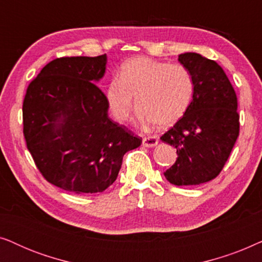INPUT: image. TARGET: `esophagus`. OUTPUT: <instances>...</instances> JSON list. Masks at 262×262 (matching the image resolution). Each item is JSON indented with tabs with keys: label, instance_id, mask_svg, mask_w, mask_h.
Masks as SVG:
<instances>
[{
	"label": "esophagus",
	"instance_id": "1",
	"mask_svg": "<svg viewBox=\"0 0 262 262\" xmlns=\"http://www.w3.org/2000/svg\"><path fill=\"white\" fill-rule=\"evenodd\" d=\"M157 143H159V137L156 135L143 138V145L146 146V148H152V146L157 145Z\"/></svg>",
	"mask_w": 262,
	"mask_h": 262
}]
</instances>
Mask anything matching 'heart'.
<instances>
[{
    "label": "heart",
    "mask_w": 262,
    "mask_h": 262,
    "mask_svg": "<svg viewBox=\"0 0 262 262\" xmlns=\"http://www.w3.org/2000/svg\"><path fill=\"white\" fill-rule=\"evenodd\" d=\"M194 84L182 64L137 57L124 63L119 78L107 87L113 117L124 123L131 117L134 100L143 123L168 127L181 119L191 105Z\"/></svg>",
    "instance_id": "obj_1"
}]
</instances>
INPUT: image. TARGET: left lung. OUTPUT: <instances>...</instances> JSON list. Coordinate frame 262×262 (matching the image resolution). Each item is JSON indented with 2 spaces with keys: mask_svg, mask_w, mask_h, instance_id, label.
Returning a JSON list of instances; mask_svg holds the SVG:
<instances>
[{
  "mask_svg": "<svg viewBox=\"0 0 262 262\" xmlns=\"http://www.w3.org/2000/svg\"><path fill=\"white\" fill-rule=\"evenodd\" d=\"M192 75L194 92L187 112L162 135L178 159L164 177L177 186L212 180L223 169L239 135L237 96L224 70L199 53L179 56Z\"/></svg>",
  "mask_w": 262,
  "mask_h": 262,
  "instance_id": "left-lung-1",
  "label": "left lung"
}]
</instances>
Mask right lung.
Returning <instances> with one entry per match:
<instances>
[{"mask_svg":"<svg viewBox=\"0 0 262 262\" xmlns=\"http://www.w3.org/2000/svg\"><path fill=\"white\" fill-rule=\"evenodd\" d=\"M106 62V55L53 59L24 99V136L35 166L50 184L76 194L108 188L125 154L142 144L108 118L106 95L94 83Z\"/></svg>","mask_w":262,"mask_h":262,"instance_id":"obj_1","label":"right lung"}]
</instances>
